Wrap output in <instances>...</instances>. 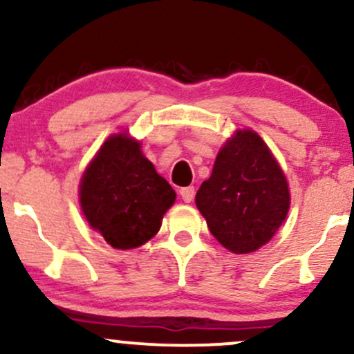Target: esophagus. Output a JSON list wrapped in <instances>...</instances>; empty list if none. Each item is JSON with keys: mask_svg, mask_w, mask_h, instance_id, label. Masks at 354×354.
Listing matches in <instances>:
<instances>
[{"mask_svg": "<svg viewBox=\"0 0 354 354\" xmlns=\"http://www.w3.org/2000/svg\"><path fill=\"white\" fill-rule=\"evenodd\" d=\"M180 194L185 203H191L194 198V186H185V188L180 189Z\"/></svg>", "mask_w": 354, "mask_h": 354, "instance_id": "esophagus-1", "label": "esophagus"}]
</instances>
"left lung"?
<instances>
[{
	"mask_svg": "<svg viewBox=\"0 0 354 354\" xmlns=\"http://www.w3.org/2000/svg\"><path fill=\"white\" fill-rule=\"evenodd\" d=\"M196 206L231 253H251L274 236L290 209V189L258 133L239 129L226 141L198 189Z\"/></svg>",
	"mask_w": 354,
	"mask_h": 354,
	"instance_id": "obj_1",
	"label": "left lung"
}]
</instances>
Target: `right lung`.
I'll return each mask as SVG.
<instances>
[{"label":"right lung","instance_id":"obj_1","mask_svg":"<svg viewBox=\"0 0 354 354\" xmlns=\"http://www.w3.org/2000/svg\"><path fill=\"white\" fill-rule=\"evenodd\" d=\"M174 200L169 183L146 160L140 143L124 133L104 141L80 185L84 218L116 250L151 239Z\"/></svg>","mask_w":354,"mask_h":354}]
</instances>
